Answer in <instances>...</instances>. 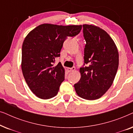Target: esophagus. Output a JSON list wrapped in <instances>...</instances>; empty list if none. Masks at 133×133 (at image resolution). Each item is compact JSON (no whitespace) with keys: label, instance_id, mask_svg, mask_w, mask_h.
Here are the masks:
<instances>
[{"label":"esophagus","instance_id":"esophagus-1","mask_svg":"<svg viewBox=\"0 0 133 133\" xmlns=\"http://www.w3.org/2000/svg\"><path fill=\"white\" fill-rule=\"evenodd\" d=\"M76 70V68L74 66L72 67V68H68V71L69 72H72V71H74V70Z\"/></svg>","mask_w":133,"mask_h":133}]
</instances>
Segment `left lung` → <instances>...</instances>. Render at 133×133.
<instances>
[{
    "label": "left lung",
    "instance_id": "obj_1",
    "mask_svg": "<svg viewBox=\"0 0 133 133\" xmlns=\"http://www.w3.org/2000/svg\"><path fill=\"white\" fill-rule=\"evenodd\" d=\"M83 33L86 41L84 63L80 68L81 79L74 87L79 97L92 101L101 97L112 84L119 53L113 40L99 27L83 25Z\"/></svg>",
    "mask_w": 133,
    "mask_h": 133
}]
</instances>
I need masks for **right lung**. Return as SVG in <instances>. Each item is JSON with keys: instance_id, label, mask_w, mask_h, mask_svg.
<instances>
[{"instance_id": "obj_1", "label": "right lung", "mask_w": 133, "mask_h": 133, "mask_svg": "<svg viewBox=\"0 0 133 133\" xmlns=\"http://www.w3.org/2000/svg\"><path fill=\"white\" fill-rule=\"evenodd\" d=\"M82 25L62 26L44 23L29 32L22 48V70L31 91L42 99L57 95L65 79V70L59 62L64 41L81 32Z\"/></svg>"}]
</instances>
